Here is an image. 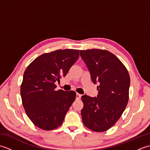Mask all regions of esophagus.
I'll list each match as a JSON object with an SVG mask.
<instances>
[{"mask_svg": "<svg viewBox=\"0 0 150 150\" xmlns=\"http://www.w3.org/2000/svg\"><path fill=\"white\" fill-rule=\"evenodd\" d=\"M81 95L77 93V94H76V99H77V100H79V99H80V98H81Z\"/></svg>", "mask_w": 150, "mask_h": 150, "instance_id": "obj_1", "label": "esophagus"}]
</instances>
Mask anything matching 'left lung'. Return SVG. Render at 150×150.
Returning a JSON list of instances; mask_svg holds the SVG:
<instances>
[{
  "instance_id": "obj_1",
  "label": "left lung",
  "mask_w": 150,
  "mask_h": 150,
  "mask_svg": "<svg viewBox=\"0 0 150 150\" xmlns=\"http://www.w3.org/2000/svg\"><path fill=\"white\" fill-rule=\"evenodd\" d=\"M80 55L90 72L92 81L99 84L97 97L84 95L81 98L84 104L82 122L92 131H107L120 119L128 104L129 73L122 62L107 50H81Z\"/></svg>"
}]
</instances>
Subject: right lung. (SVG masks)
Returning a JSON list of instances; mask_svg holds the SVG:
<instances>
[{
    "label": "right lung",
    "mask_w": 150,
    "mask_h": 150,
    "mask_svg": "<svg viewBox=\"0 0 150 150\" xmlns=\"http://www.w3.org/2000/svg\"><path fill=\"white\" fill-rule=\"evenodd\" d=\"M79 57V50H57L38 57L25 70L21 86L22 105L35 125L44 130L62 124L75 100L73 91L55 90Z\"/></svg>",
    "instance_id": "obj_1"
}]
</instances>
